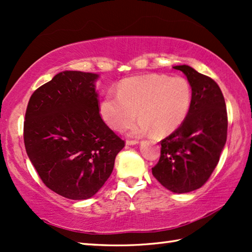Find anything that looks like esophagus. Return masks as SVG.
<instances>
[{
    "label": "esophagus",
    "mask_w": 252,
    "mask_h": 252,
    "mask_svg": "<svg viewBox=\"0 0 252 252\" xmlns=\"http://www.w3.org/2000/svg\"><path fill=\"white\" fill-rule=\"evenodd\" d=\"M138 140H126V145L127 146H133V145H138Z\"/></svg>",
    "instance_id": "esophagus-1"
}]
</instances>
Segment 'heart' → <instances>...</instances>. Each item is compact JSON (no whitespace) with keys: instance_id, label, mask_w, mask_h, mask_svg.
I'll return each instance as SVG.
<instances>
[{"instance_id":"heart-1","label":"heart","mask_w":252,"mask_h":252,"mask_svg":"<svg viewBox=\"0 0 252 252\" xmlns=\"http://www.w3.org/2000/svg\"><path fill=\"white\" fill-rule=\"evenodd\" d=\"M192 89L183 77L145 75L123 81L119 94H107L100 111L104 122L115 130H123L136 119L130 135H143L151 129L157 136H165L181 126L190 110Z\"/></svg>"}]
</instances>
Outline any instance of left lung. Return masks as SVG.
Listing matches in <instances>:
<instances>
[{
  "label": "left lung",
  "instance_id": "left-lung-1",
  "mask_svg": "<svg viewBox=\"0 0 252 252\" xmlns=\"http://www.w3.org/2000/svg\"><path fill=\"white\" fill-rule=\"evenodd\" d=\"M186 75L192 102L186 120L161 141V157L152 174L175 193L207 183L217 167L227 137V112L222 91L210 77L188 65L174 66Z\"/></svg>",
  "mask_w": 252,
  "mask_h": 252
}]
</instances>
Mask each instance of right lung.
Returning <instances> with one entry per match:
<instances>
[{
  "mask_svg": "<svg viewBox=\"0 0 252 252\" xmlns=\"http://www.w3.org/2000/svg\"><path fill=\"white\" fill-rule=\"evenodd\" d=\"M97 77L61 71L33 92L26 110L24 142L29 160L45 186L71 200L94 196L125 147L101 119Z\"/></svg>",
  "mask_w": 252,
  "mask_h": 252,
  "instance_id": "1",
  "label": "right lung"
}]
</instances>
